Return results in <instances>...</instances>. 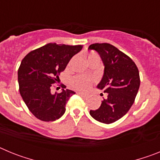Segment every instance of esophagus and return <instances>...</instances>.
Returning a JSON list of instances; mask_svg holds the SVG:
<instances>
[{"label": "esophagus", "instance_id": "34e87169", "mask_svg": "<svg viewBox=\"0 0 160 160\" xmlns=\"http://www.w3.org/2000/svg\"><path fill=\"white\" fill-rule=\"evenodd\" d=\"M77 94H78V95L82 96V98H87V95H86V94H83V93H82V92H78V93H77Z\"/></svg>", "mask_w": 160, "mask_h": 160}]
</instances>
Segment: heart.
Masks as SVG:
<instances>
[{"label": "heart", "mask_w": 160, "mask_h": 160, "mask_svg": "<svg viewBox=\"0 0 160 160\" xmlns=\"http://www.w3.org/2000/svg\"><path fill=\"white\" fill-rule=\"evenodd\" d=\"M95 58L99 57H98V55L97 53H94V52H90L87 54V58H88L89 62L92 60V59ZM70 64H71V62L69 63V66H70ZM93 82H94V79L92 78L80 75V74L73 76L71 80H70V85H71L72 87L79 90H83V91L88 90Z\"/></svg>", "instance_id": "heart-1"}]
</instances>
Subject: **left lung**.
Wrapping results in <instances>:
<instances>
[{
	"mask_svg": "<svg viewBox=\"0 0 160 160\" xmlns=\"http://www.w3.org/2000/svg\"><path fill=\"white\" fill-rule=\"evenodd\" d=\"M98 52L105 66L104 75L98 87L107 94L90 115L98 122L110 124L124 116L133 103L140 86L139 73L132 59L109 43L91 44L88 48Z\"/></svg>",
	"mask_w": 160,
	"mask_h": 160,
	"instance_id": "1",
	"label": "left lung"
}]
</instances>
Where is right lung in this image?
<instances>
[{"label":"right lung","instance_id":"add662e5","mask_svg":"<svg viewBox=\"0 0 160 160\" xmlns=\"http://www.w3.org/2000/svg\"><path fill=\"white\" fill-rule=\"evenodd\" d=\"M82 49V45L49 43L32 50L22 59L18 72L19 91L37 118L52 122L63 115L68 100L75 93L62 89V92L52 94L51 88L72 57ZM61 87H66L63 84Z\"/></svg>","mask_w":160,"mask_h":160}]
</instances>
